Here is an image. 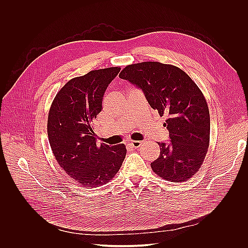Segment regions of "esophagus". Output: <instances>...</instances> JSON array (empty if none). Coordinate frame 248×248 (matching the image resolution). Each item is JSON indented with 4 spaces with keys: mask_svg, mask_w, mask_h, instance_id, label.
<instances>
[{
    "mask_svg": "<svg viewBox=\"0 0 248 248\" xmlns=\"http://www.w3.org/2000/svg\"><path fill=\"white\" fill-rule=\"evenodd\" d=\"M141 144H142L141 141H132V142H130L128 145H129L130 147L134 148V149H137V148H139V147L141 146Z\"/></svg>",
    "mask_w": 248,
    "mask_h": 248,
    "instance_id": "esophagus-1",
    "label": "esophagus"
}]
</instances>
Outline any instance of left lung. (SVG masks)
I'll use <instances>...</instances> for the list:
<instances>
[{
    "label": "left lung",
    "mask_w": 248,
    "mask_h": 248,
    "mask_svg": "<svg viewBox=\"0 0 248 248\" xmlns=\"http://www.w3.org/2000/svg\"><path fill=\"white\" fill-rule=\"evenodd\" d=\"M119 76L140 89L161 117H168L164 126L170 141L158 142L160 155L151 163L153 171L174 183L190 179L210 143V112L200 89L181 68L158 62L127 65Z\"/></svg>",
    "instance_id": "obj_1"
}]
</instances>
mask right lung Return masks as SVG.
<instances>
[{"instance_id":"add662e5","label":"right lung","mask_w":248,"mask_h":248,"mask_svg":"<svg viewBox=\"0 0 248 248\" xmlns=\"http://www.w3.org/2000/svg\"><path fill=\"white\" fill-rule=\"evenodd\" d=\"M120 70H92L71 79L57 93L49 111L47 132L52 152L63 171L86 187L109 182L126 155L124 144L97 146L92 127L102 109L104 93Z\"/></svg>"}]
</instances>
